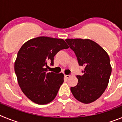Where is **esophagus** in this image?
Returning <instances> with one entry per match:
<instances>
[{"mask_svg": "<svg viewBox=\"0 0 122 122\" xmlns=\"http://www.w3.org/2000/svg\"><path fill=\"white\" fill-rule=\"evenodd\" d=\"M70 76H71V75H66V74H65V77H66V79L69 78V77H70Z\"/></svg>", "mask_w": 122, "mask_h": 122, "instance_id": "obj_1", "label": "esophagus"}]
</instances>
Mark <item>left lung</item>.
I'll return each mask as SVG.
<instances>
[{"label":"left lung","mask_w":122,"mask_h":122,"mask_svg":"<svg viewBox=\"0 0 122 122\" xmlns=\"http://www.w3.org/2000/svg\"><path fill=\"white\" fill-rule=\"evenodd\" d=\"M74 52L84 74L76 76L77 84L70 88L74 97L81 103H92L101 96L108 86L112 67L108 54L96 42L89 39L65 40Z\"/></svg>","instance_id":"left-lung-1"}]
</instances>
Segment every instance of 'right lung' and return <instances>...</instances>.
I'll list each match as a JSON object with an SVG mask.
<instances>
[{"instance_id": "1", "label": "right lung", "mask_w": 122, "mask_h": 122, "mask_svg": "<svg viewBox=\"0 0 122 122\" xmlns=\"http://www.w3.org/2000/svg\"><path fill=\"white\" fill-rule=\"evenodd\" d=\"M69 47L63 39L39 36L25 42L18 52L15 71L18 84L27 97L38 104H46L56 98L64 74L47 73V63L54 64L59 51Z\"/></svg>"}]
</instances>
